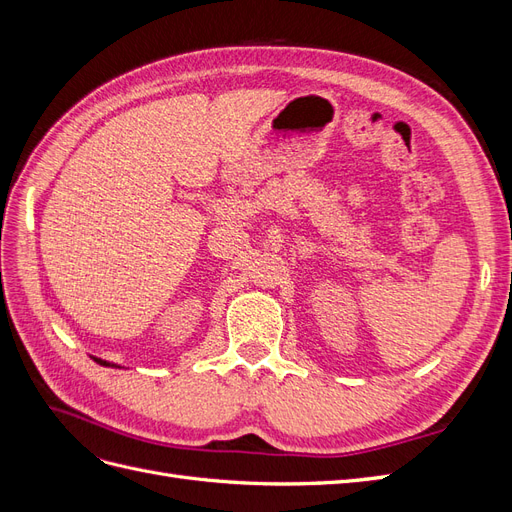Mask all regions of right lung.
Wrapping results in <instances>:
<instances>
[{
	"instance_id": "obj_1",
	"label": "right lung",
	"mask_w": 512,
	"mask_h": 512,
	"mask_svg": "<svg viewBox=\"0 0 512 512\" xmlns=\"http://www.w3.org/2000/svg\"><path fill=\"white\" fill-rule=\"evenodd\" d=\"M91 359H94L98 365H102V367H115V369H123L121 365H117V363H111V361H104V359H98V356H91Z\"/></svg>"
}]
</instances>
